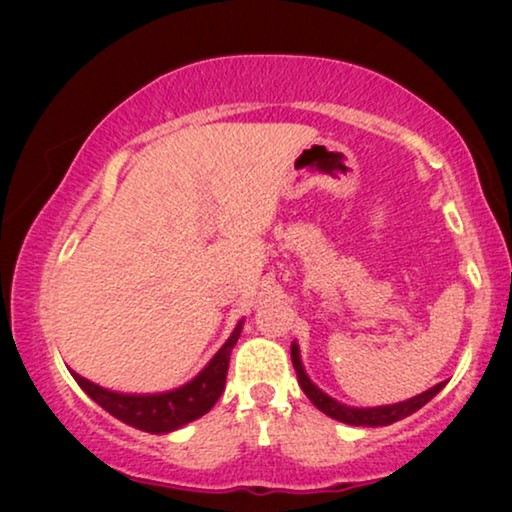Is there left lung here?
<instances>
[{
    "label": "left lung",
    "instance_id": "obj_1",
    "mask_svg": "<svg viewBox=\"0 0 512 512\" xmlns=\"http://www.w3.org/2000/svg\"><path fill=\"white\" fill-rule=\"evenodd\" d=\"M291 361H293V368H296L300 387H303L307 398H310V401L317 405V408L324 412V415L338 419V422L352 424V426H387V424H394V422H398V419L412 415V412L429 403L431 398L445 387V382H440L433 389L424 391V394L410 398V401H403V403H396V405H382V408H347V405L333 401L331 396H326L324 391L314 387L310 377L305 375L296 345L291 347Z\"/></svg>",
    "mask_w": 512,
    "mask_h": 512
}]
</instances>
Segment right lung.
<instances>
[{"mask_svg":"<svg viewBox=\"0 0 512 512\" xmlns=\"http://www.w3.org/2000/svg\"><path fill=\"white\" fill-rule=\"evenodd\" d=\"M242 324L230 335L226 345H223L209 366L195 377L193 382H188L186 387L174 389L170 394H153V396H128V394H114L97 384L88 382L86 377L74 375V380L79 382V387L93 398L97 405H102L109 415L121 419V422L135 426V429L149 431V433H167L179 429L193 419H198L214 408V403L219 401L223 387H226V375H228V363L230 352H233L237 338H240Z\"/></svg>","mask_w":512,"mask_h":512,"instance_id":"add662e5","label":"right lung"}]
</instances>
